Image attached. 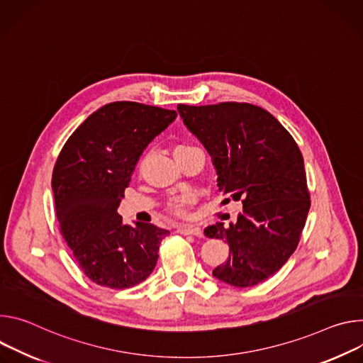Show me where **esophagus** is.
<instances>
[{
    "label": "esophagus",
    "mask_w": 363,
    "mask_h": 363,
    "mask_svg": "<svg viewBox=\"0 0 363 363\" xmlns=\"http://www.w3.org/2000/svg\"><path fill=\"white\" fill-rule=\"evenodd\" d=\"M177 232L183 233V235H194V236H202L203 232L200 228H196V226H190V225H180L177 228Z\"/></svg>",
    "instance_id": "obj_1"
}]
</instances>
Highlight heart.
I'll return each mask as SVG.
<instances>
[{
  "label": "heart",
  "mask_w": 363,
  "mask_h": 363,
  "mask_svg": "<svg viewBox=\"0 0 363 363\" xmlns=\"http://www.w3.org/2000/svg\"><path fill=\"white\" fill-rule=\"evenodd\" d=\"M187 148H190V145H184V144L177 145V147L174 148V154H179V152H182V151H184V150H187ZM189 203H190V196L173 197V199L169 200L167 209H169V212H172V213L176 215V216H184V215L187 213V206H189Z\"/></svg>",
  "instance_id": "heart-1"
}]
</instances>
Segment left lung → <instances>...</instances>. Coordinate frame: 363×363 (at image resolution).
<instances>
[{
    "label": "left lung",
    "instance_id": "8db88e82",
    "mask_svg": "<svg viewBox=\"0 0 363 363\" xmlns=\"http://www.w3.org/2000/svg\"><path fill=\"white\" fill-rule=\"evenodd\" d=\"M184 125L213 160L218 187L244 206L235 223L208 226L223 239L229 258L213 275L235 287L257 286L296 251L310 209L301 151L268 111L239 102L190 106L179 104Z\"/></svg>",
    "mask_w": 363,
    "mask_h": 363
}]
</instances>
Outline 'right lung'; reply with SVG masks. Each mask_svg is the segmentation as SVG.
<instances>
[{
	"label": "right lung",
	"mask_w": 363,
	"mask_h": 363,
	"mask_svg": "<svg viewBox=\"0 0 363 363\" xmlns=\"http://www.w3.org/2000/svg\"><path fill=\"white\" fill-rule=\"evenodd\" d=\"M177 112L138 102L106 104L63 145L52 189L60 232L95 284L124 290L152 272L167 233L152 223L124 225L116 209L145 147Z\"/></svg>",
	"instance_id": "right-lung-1"
}]
</instances>
